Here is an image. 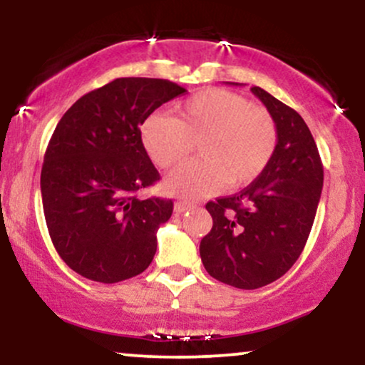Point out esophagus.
I'll use <instances>...</instances> for the list:
<instances>
[{
    "mask_svg": "<svg viewBox=\"0 0 365 365\" xmlns=\"http://www.w3.org/2000/svg\"><path fill=\"white\" fill-rule=\"evenodd\" d=\"M190 207H192V204L183 202V200H178V202H175V212H177V215H182V212L188 211Z\"/></svg>",
    "mask_w": 365,
    "mask_h": 365,
    "instance_id": "obj_1",
    "label": "esophagus"
}]
</instances>
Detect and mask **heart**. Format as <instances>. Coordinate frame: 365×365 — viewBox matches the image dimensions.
I'll list each match as a JSON object with an SVG mask.
<instances>
[{
    "instance_id": "1",
    "label": "heart",
    "mask_w": 365,
    "mask_h": 365,
    "mask_svg": "<svg viewBox=\"0 0 365 365\" xmlns=\"http://www.w3.org/2000/svg\"><path fill=\"white\" fill-rule=\"evenodd\" d=\"M145 153L159 168H173L187 159L192 142L200 158L166 178L173 195H211L254 182L274 156L278 128L264 108L226 89H204L168 113H153L140 125Z\"/></svg>"
}]
</instances>
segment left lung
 <instances>
[{
    "label": "left lung",
    "mask_w": 365,
    "mask_h": 365,
    "mask_svg": "<svg viewBox=\"0 0 365 365\" xmlns=\"http://www.w3.org/2000/svg\"><path fill=\"white\" fill-rule=\"evenodd\" d=\"M273 116L278 145L267 168L235 195L207 202L212 228L200 259L217 282L255 290L276 282L302 254L322 190V163L302 116L252 87Z\"/></svg>",
    "instance_id": "left-lung-1"
}]
</instances>
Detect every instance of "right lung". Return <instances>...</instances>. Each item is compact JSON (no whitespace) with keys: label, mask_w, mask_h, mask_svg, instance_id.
I'll return each mask as SVG.
<instances>
[{"label":"right lung","mask_w":365,"mask_h":365,"mask_svg":"<svg viewBox=\"0 0 365 365\" xmlns=\"http://www.w3.org/2000/svg\"><path fill=\"white\" fill-rule=\"evenodd\" d=\"M185 92L163 78H115L82 96L54 128L41 171L46 225L56 252L83 278L118 283L153 262L173 200L137 197L159 180L140 125Z\"/></svg>","instance_id":"add662e5"}]
</instances>
